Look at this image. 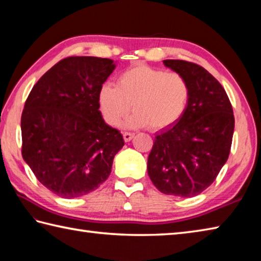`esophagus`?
Here are the masks:
<instances>
[{"label":"esophagus","instance_id":"34e87169","mask_svg":"<svg viewBox=\"0 0 261 261\" xmlns=\"http://www.w3.org/2000/svg\"><path fill=\"white\" fill-rule=\"evenodd\" d=\"M133 138L134 133H129V132H125V133H123V140H125V142H129Z\"/></svg>","mask_w":261,"mask_h":261}]
</instances>
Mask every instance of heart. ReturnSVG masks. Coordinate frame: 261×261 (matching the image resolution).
I'll use <instances>...</instances> for the list:
<instances>
[{"label":"heart","instance_id":"heart-1","mask_svg":"<svg viewBox=\"0 0 261 261\" xmlns=\"http://www.w3.org/2000/svg\"><path fill=\"white\" fill-rule=\"evenodd\" d=\"M189 97L190 86L180 73L136 65L123 71L116 86L100 87L98 104L109 125H120L133 108L135 112L128 118L127 127L162 129L179 120Z\"/></svg>","mask_w":261,"mask_h":261}]
</instances>
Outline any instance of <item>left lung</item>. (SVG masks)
I'll return each instance as SVG.
<instances>
[{"mask_svg": "<svg viewBox=\"0 0 261 261\" xmlns=\"http://www.w3.org/2000/svg\"><path fill=\"white\" fill-rule=\"evenodd\" d=\"M184 75L190 97L179 120L157 133L148 158V174L165 195L189 198L213 184L230 152L235 119L223 87L195 63L163 62Z\"/></svg>", "mask_w": 261, "mask_h": 261, "instance_id": "left-lung-1", "label": "left lung"}]
</instances>
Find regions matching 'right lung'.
I'll use <instances>...</instances> for the list:
<instances>
[{
  "label": "right lung",
  "instance_id": "1",
  "mask_svg": "<svg viewBox=\"0 0 261 261\" xmlns=\"http://www.w3.org/2000/svg\"><path fill=\"white\" fill-rule=\"evenodd\" d=\"M112 59L67 57L40 77L21 114V154L41 184L63 198L97 189L125 142L105 123L98 93Z\"/></svg>",
  "mask_w": 261,
  "mask_h": 261
}]
</instances>
